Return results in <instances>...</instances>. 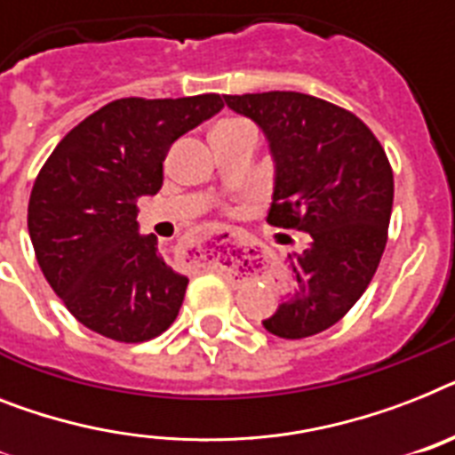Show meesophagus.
<instances>
[{"mask_svg":"<svg viewBox=\"0 0 455 455\" xmlns=\"http://www.w3.org/2000/svg\"><path fill=\"white\" fill-rule=\"evenodd\" d=\"M198 243H203V245H224L227 250H234V247H240V250H245V247H259L257 240L250 238L243 231H235V228H217V231H210V234L201 235Z\"/></svg>","mask_w":455,"mask_h":455,"instance_id":"34e87169","label":"esophagus"}]
</instances>
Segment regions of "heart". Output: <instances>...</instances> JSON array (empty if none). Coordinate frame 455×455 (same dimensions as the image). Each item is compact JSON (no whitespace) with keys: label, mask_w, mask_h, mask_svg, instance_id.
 <instances>
[{"label":"heart","mask_w":455,"mask_h":455,"mask_svg":"<svg viewBox=\"0 0 455 455\" xmlns=\"http://www.w3.org/2000/svg\"><path fill=\"white\" fill-rule=\"evenodd\" d=\"M240 128H252V125L247 124L243 119H227V121H220L215 125V131L212 132H221V131H240Z\"/></svg>","instance_id":"obj_1"}]
</instances>
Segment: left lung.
Returning a JSON list of instances; mask_svg holds the SVG:
<instances>
[{
	"label": "left lung",
	"instance_id": "obj_1",
	"mask_svg": "<svg viewBox=\"0 0 455 455\" xmlns=\"http://www.w3.org/2000/svg\"><path fill=\"white\" fill-rule=\"evenodd\" d=\"M264 131L275 164L266 221L306 234L290 254L291 290L264 327L280 339L330 330L374 278L393 212V168L353 112L294 91L224 95Z\"/></svg>",
	"mask_w": 455,
	"mask_h": 455
}]
</instances>
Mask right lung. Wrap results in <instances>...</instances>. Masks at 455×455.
<instances>
[{
    "instance_id": "obj_1",
    "label": "right lung",
    "mask_w": 455,
    "mask_h": 455,
    "mask_svg": "<svg viewBox=\"0 0 455 455\" xmlns=\"http://www.w3.org/2000/svg\"><path fill=\"white\" fill-rule=\"evenodd\" d=\"M217 93L121 98L65 135L35 180L28 228L44 278L84 327L142 343L175 323L187 275L140 235L138 198L164 187V161L184 132L220 112Z\"/></svg>"
}]
</instances>
